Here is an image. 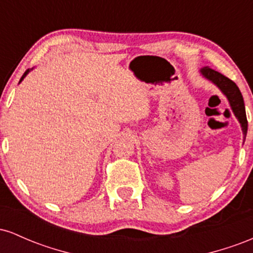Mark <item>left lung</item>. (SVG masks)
Wrapping results in <instances>:
<instances>
[{"label":"left lung","mask_w":253,"mask_h":253,"mask_svg":"<svg viewBox=\"0 0 253 253\" xmlns=\"http://www.w3.org/2000/svg\"><path fill=\"white\" fill-rule=\"evenodd\" d=\"M201 72L206 78H208V80H211L214 84H216L223 94L227 96L234 114H236L240 125H242L244 135L246 136V133H248V119H246L245 104H244L243 95L242 92H240L239 88L237 86V84L232 80H229L228 77L223 76L222 74L208 68V66L203 68Z\"/></svg>","instance_id":"1"}]
</instances>
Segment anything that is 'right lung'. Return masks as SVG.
<instances>
[{
	"label": "right lung",
	"instance_id": "right-lung-1",
	"mask_svg": "<svg viewBox=\"0 0 253 253\" xmlns=\"http://www.w3.org/2000/svg\"><path fill=\"white\" fill-rule=\"evenodd\" d=\"M28 71H30V70H26V71H25V74H24V75H22V77H21V80H20V82H21V81H22V80H24V77L26 76V75H27V74H28Z\"/></svg>",
	"mask_w": 253,
	"mask_h": 253
}]
</instances>
